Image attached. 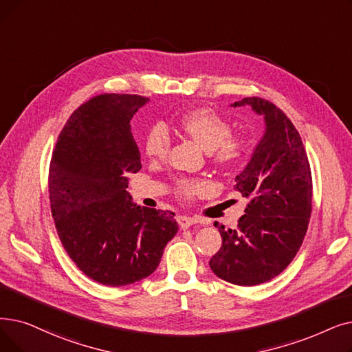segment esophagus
Wrapping results in <instances>:
<instances>
[{"mask_svg":"<svg viewBox=\"0 0 352 352\" xmlns=\"http://www.w3.org/2000/svg\"><path fill=\"white\" fill-rule=\"evenodd\" d=\"M177 221H178V224H179L181 228H188V227L192 226V224L201 223L197 217H188V216H178Z\"/></svg>","mask_w":352,"mask_h":352,"instance_id":"1","label":"esophagus"}]
</instances>
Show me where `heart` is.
I'll use <instances>...</instances> for the list:
<instances>
[{"label": "heart", "mask_w": 352, "mask_h": 352, "mask_svg": "<svg viewBox=\"0 0 352 352\" xmlns=\"http://www.w3.org/2000/svg\"><path fill=\"white\" fill-rule=\"evenodd\" d=\"M179 128L198 145L211 152L214 161L224 166H236L246 157V144L240 138H232V125L211 109H195L179 119ZM171 145L170 133L164 125L152 126L144 142L145 154L152 160H162ZM179 194L190 197L200 194L206 182L181 179L178 181Z\"/></svg>", "instance_id": "heart-1"}]
</instances>
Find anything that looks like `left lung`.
<instances>
[{"instance_id":"8db88e82","label":"left lung","mask_w":352,"mask_h":352,"mask_svg":"<svg viewBox=\"0 0 352 352\" xmlns=\"http://www.w3.org/2000/svg\"><path fill=\"white\" fill-rule=\"evenodd\" d=\"M230 106H250L265 118V132L234 179L249 200L246 214L236 228L214 223L223 243L210 267L226 282L254 286L276 278L296 256L312 211V177L300 136L279 108L261 98Z\"/></svg>"}]
</instances>
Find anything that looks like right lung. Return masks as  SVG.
<instances>
[{
  "mask_svg": "<svg viewBox=\"0 0 352 352\" xmlns=\"http://www.w3.org/2000/svg\"><path fill=\"white\" fill-rule=\"evenodd\" d=\"M149 102L100 95L74 111L58 136L49 191L57 234L86 276L108 286L138 282L158 267L178 232L174 212L135 204L126 188L141 154L132 116Z\"/></svg>",
  "mask_w": 352,
  "mask_h": 352,
  "instance_id": "obj_1",
  "label": "right lung"
}]
</instances>
